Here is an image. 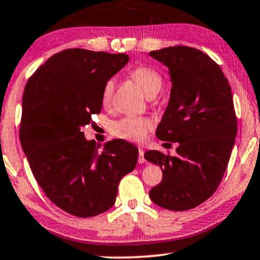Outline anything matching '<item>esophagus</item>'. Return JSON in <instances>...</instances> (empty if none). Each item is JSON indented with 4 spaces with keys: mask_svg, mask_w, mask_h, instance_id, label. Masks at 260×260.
Segmentation results:
<instances>
[{
    "mask_svg": "<svg viewBox=\"0 0 260 260\" xmlns=\"http://www.w3.org/2000/svg\"><path fill=\"white\" fill-rule=\"evenodd\" d=\"M138 162L140 164L145 163V157H144V150L139 149V158H138Z\"/></svg>",
    "mask_w": 260,
    "mask_h": 260,
    "instance_id": "1",
    "label": "esophagus"
}]
</instances>
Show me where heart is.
<instances>
[{
  "mask_svg": "<svg viewBox=\"0 0 260 260\" xmlns=\"http://www.w3.org/2000/svg\"><path fill=\"white\" fill-rule=\"evenodd\" d=\"M131 78L146 97L153 98L159 93L163 87V78L158 72L151 67H138L132 71ZM115 81L113 79L108 80L102 91V103L104 107H109L114 94ZM152 127V123L146 117H124L117 121L113 126V134L120 139L141 143L145 140L147 133Z\"/></svg>",
  "mask_w": 260,
  "mask_h": 260,
  "instance_id": "1",
  "label": "heart"
}]
</instances>
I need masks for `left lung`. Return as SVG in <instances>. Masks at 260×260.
<instances>
[{
    "instance_id": "1",
    "label": "left lung",
    "mask_w": 260,
    "mask_h": 260,
    "mask_svg": "<svg viewBox=\"0 0 260 260\" xmlns=\"http://www.w3.org/2000/svg\"><path fill=\"white\" fill-rule=\"evenodd\" d=\"M149 55L168 68L172 83L156 136L179 143L176 156L144 154L163 173L150 198L163 209L185 211L215 193L228 166L238 133L232 88L221 67L198 49L169 47Z\"/></svg>"
}]
</instances>
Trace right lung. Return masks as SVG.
I'll return each instance as SVG.
<instances>
[{
  "label": "right lung",
  "instance_id": "obj_1",
  "mask_svg": "<svg viewBox=\"0 0 260 260\" xmlns=\"http://www.w3.org/2000/svg\"><path fill=\"white\" fill-rule=\"evenodd\" d=\"M129 57L86 49L57 52L26 84L21 147L49 199L77 217H92L114 205L117 186L138 162V149L115 139L101 145L81 128L102 110V91Z\"/></svg>",
  "mask_w": 260,
  "mask_h": 260
}]
</instances>
